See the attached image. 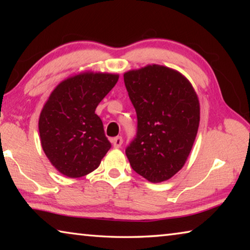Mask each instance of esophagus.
I'll use <instances>...</instances> for the list:
<instances>
[{
	"label": "esophagus",
	"instance_id": "1",
	"mask_svg": "<svg viewBox=\"0 0 250 250\" xmlns=\"http://www.w3.org/2000/svg\"><path fill=\"white\" fill-rule=\"evenodd\" d=\"M122 142H124V140H122L121 137H116L111 140L112 146H113V147H116V149H119L122 145Z\"/></svg>",
	"mask_w": 250,
	"mask_h": 250
}]
</instances>
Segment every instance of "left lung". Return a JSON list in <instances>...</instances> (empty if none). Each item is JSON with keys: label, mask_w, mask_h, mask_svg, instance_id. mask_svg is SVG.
I'll use <instances>...</instances> for the list:
<instances>
[{"label": "left lung", "mask_w": 250, "mask_h": 250, "mask_svg": "<svg viewBox=\"0 0 250 250\" xmlns=\"http://www.w3.org/2000/svg\"><path fill=\"white\" fill-rule=\"evenodd\" d=\"M137 111V137L125 149L133 170L152 183L167 181L188 160L200 125V101L177 70L147 65L124 75Z\"/></svg>", "instance_id": "1"}]
</instances>
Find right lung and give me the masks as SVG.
<instances>
[{
    "instance_id": "1",
    "label": "right lung",
    "mask_w": 250,
    "mask_h": 250,
    "mask_svg": "<svg viewBox=\"0 0 250 250\" xmlns=\"http://www.w3.org/2000/svg\"><path fill=\"white\" fill-rule=\"evenodd\" d=\"M118 79V74L84 71L62 80L49 95L40 115L41 143L62 175L89 174L111 147L95 110Z\"/></svg>"
}]
</instances>
